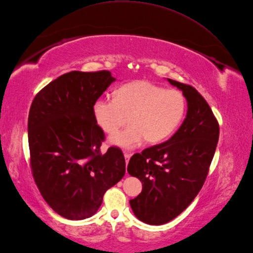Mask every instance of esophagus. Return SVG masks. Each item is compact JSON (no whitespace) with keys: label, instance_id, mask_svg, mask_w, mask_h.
Masks as SVG:
<instances>
[{"label":"esophagus","instance_id":"34e87169","mask_svg":"<svg viewBox=\"0 0 253 253\" xmlns=\"http://www.w3.org/2000/svg\"><path fill=\"white\" fill-rule=\"evenodd\" d=\"M130 158H131V155L130 153H125V159H126V163L127 164L128 163V160H130Z\"/></svg>","mask_w":253,"mask_h":253}]
</instances>
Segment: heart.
<instances>
[{"mask_svg": "<svg viewBox=\"0 0 253 253\" xmlns=\"http://www.w3.org/2000/svg\"><path fill=\"white\" fill-rule=\"evenodd\" d=\"M186 97L179 90L165 89L149 80H135L120 85L113 97H100L92 113L102 130L115 133L128 116L131 126L110 137V143L134 148L148 143L158 144L169 137L186 113Z\"/></svg>", "mask_w": 253, "mask_h": 253, "instance_id": "b5f03b06", "label": "heart"}]
</instances>
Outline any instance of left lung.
Wrapping results in <instances>:
<instances>
[{
    "instance_id": "left-lung-1",
    "label": "left lung",
    "mask_w": 253,
    "mask_h": 253,
    "mask_svg": "<svg viewBox=\"0 0 253 253\" xmlns=\"http://www.w3.org/2000/svg\"><path fill=\"white\" fill-rule=\"evenodd\" d=\"M182 91L187 117L165 143L135 153L128 174L143 183L130 201L134 214L145 223L161 225L180 214L204 184L219 139V123L211 108L192 85L168 78Z\"/></svg>"
}]
</instances>
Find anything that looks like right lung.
<instances>
[{
    "mask_svg": "<svg viewBox=\"0 0 253 253\" xmlns=\"http://www.w3.org/2000/svg\"><path fill=\"white\" fill-rule=\"evenodd\" d=\"M116 78L109 71H73L35 95L28 119L34 181L53 211L83 220L100 208L106 191L126 174L118 147L101 152L105 134L92 106Z\"/></svg>",
    "mask_w": 253,
    "mask_h": 253,
    "instance_id": "obj_1",
    "label": "right lung"
}]
</instances>
